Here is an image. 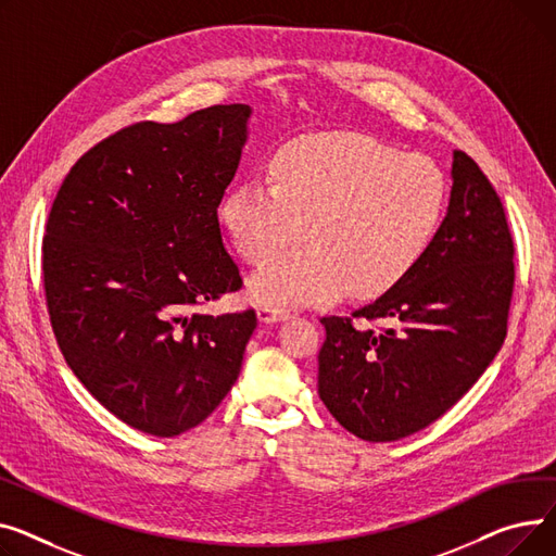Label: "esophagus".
I'll return each mask as SVG.
<instances>
[{"instance_id":"1","label":"esophagus","mask_w":556,"mask_h":556,"mask_svg":"<svg viewBox=\"0 0 556 556\" xmlns=\"http://www.w3.org/2000/svg\"><path fill=\"white\" fill-rule=\"evenodd\" d=\"M289 314L287 312H278V309H271V307H257V320L260 323H280V320H287Z\"/></svg>"}]
</instances>
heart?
<instances>
[{
	"mask_svg": "<svg viewBox=\"0 0 556 556\" xmlns=\"http://www.w3.org/2000/svg\"><path fill=\"white\" fill-rule=\"evenodd\" d=\"M271 181L247 177L226 192L219 219L251 265L253 303L325 305L350 287L372 299L395 287L433 244L448 202L446 175L429 156L400 154L356 135H314L282 146Z\"/></svg>",
	"mask_w": 556,
	"mask_h": 556,
	"instance_id": "heart-1",
	"label": "heart"
}]
</instances>
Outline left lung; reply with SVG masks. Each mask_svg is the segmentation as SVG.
Segmentation results:
<instances>
[{"instance_id":"8db88e82","label":"left lung","mask_w":556,"mask_h":556,"mask_svg":"<svg viewBox=\"0 0 556 556\" xmlns=\"http://www.w3.org/2000/svg\"><path fill=\"white\" fill-rule=\"evenodd\" d=\"M514 242L478 163L453 150L451 194L419 263L352 318L325 316L318 395L366 442L429 427L478 381L507 334ZM377 319L382 330L369 323Z\"/></svg>"}]
</instances>
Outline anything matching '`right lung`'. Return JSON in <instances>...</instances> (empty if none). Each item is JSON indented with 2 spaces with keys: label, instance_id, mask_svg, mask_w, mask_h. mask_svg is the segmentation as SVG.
<instances>
[{
  "label": "right lung",
  "instance_id": "obj_1",
  "mask_svg": "<svg viewBox=\"0 0 556 556\" xmlns=\"http://www.w3.org/2000/svg\"><path fill=\"white\" fill-rule=\"evenodd\" d=\"M249 105L137 123L83 154L42 244L58 345L127 427L175 438L233 388L253 309L190 314L242 287L217 217L249 139Z\"/></svg>",
  "mask_w": 556,
  "mask_h": 556
}]
</instances>
